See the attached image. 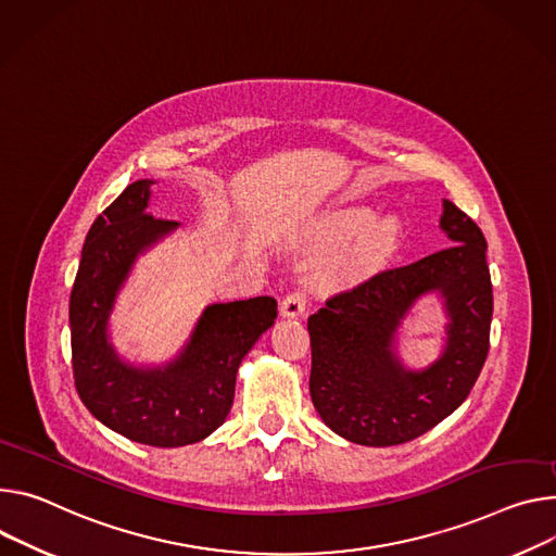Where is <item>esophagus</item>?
I'll list each match as a JSON object with an SVG mask.
<instances>
[{
  "instance_id": "esophagus-1",
  "label": "esophagus",
  "mask_w": 556,
  "mask_h": 556,
  "mask_svg": "<svg viewBox=\"0 0 556 556\" xmlns=\"http://www.w3.org/2000/svg\"><path fill=\"white\" fill-rule=\"evenodd\" d=\"M306 304H308L306 292L294 290V292H290V294H286V296L281 299V315H283V317H299V315H304V313H306Z\"/></svg>"
}]
</instances>
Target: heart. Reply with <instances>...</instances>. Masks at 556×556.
<instances>
[{
	"label": "heart",
	"instance_id": "1",
	"mask_svg": "<svg viewBox=\"0 0 556 556\" xmlns=\"http://www.w3.org/2000/svg\"><path fill=\"white\" fill-rule=\"evenodd\" d=\"M401 237L394 215L372 217L366 208H341L321 215L313 226L317 248H337L326 266V275L337 281H352L370 275L390 255Z\"/></svg>",
	"mask_w": 556,
	"mask_h": 556
}]
</instances>
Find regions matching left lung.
I'll use <instances>...</instances> for the list:
<instances>
[{"instance_id": "obj_1", "label": "left lung", "mask_w": 556, "mask_h": 556, "mask_svg": "<svg viewBox=\"0 0 556 556\" xmlns=\"http://www.w3.org/2000/svg\"><path fill=\"white\" fill-rule=\"evenodd\" d=\"M439 224L452 245L330 296L308 319L313 403L324 424L352 443L383 447L421 437L462 406L485 364L492 321L488 243L447 199ZM428 291L444 299L446 345L434 365L408 371L395 357V332Z\"/></svg>"}]
</instances>
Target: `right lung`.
Instances as JSON below:
<instances>
[{
  "label": "right lung",
  "mask_w": 556,
  "mask_h": 556,
  "mask_svg": "<svg viewBox=\"0 0 556 556\" xmlns=\"http://www.w3.org/2000/svg\"><path fill=\"white\" fill-rule=\"evenodd\" d=\"M153 179H139L94 219L71 292L75 388L94 419L122 437L177 447L215 432L228 417L241 359L275 324L277 301L252 296L213 304L166 366L126 364L109 339L117 294L139 255L177 230L148 215Z\"/></svg>",
  "instance_id": "1"
}]
</instances>
